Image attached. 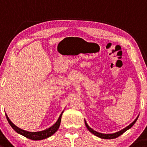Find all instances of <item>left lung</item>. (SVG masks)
Instances as JSON below:
<instances>
[{"instance_id": "1", "label": "left lung", "mask_w": 147, "mask_h": 147, "mask_svg": "<svg viewBox=\"0 0 147 147\" xmlns=\"http://www.w3.org/2000/svg\"><path fill=\"white\" fill-rule=\"evenodd\" d=\"M138 119V117H137L136 119L134 120V121H133V122H132L131 124L129 125V126H128L125 128H123V129L121 130L120 131L117 132V133H113V134H103V133H98V132L95 131L94 130H93L92 128H90V127L88 126V124H87L85 120V126H86V127L87 128V129L91 132L92 133H93L94 135H95L96 136L98 137V138H103V139H114V138H117V137L120 136L121 135H122L124 132H126L127 131V130L130 129V128H131V127L135 124V123L136 122V121Z\"/></svg>"}]
</instances>
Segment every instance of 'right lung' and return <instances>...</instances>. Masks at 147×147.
Listing matches in <instances>:
<instances>
[{"mask_svg":"<svg viewBox=\"0 0 147 147\" xmlns=\"http://www.w3.org/2000/svg\"><path fill=\"white\" fill-rule=\"evenodd\" d=\"M62 113H63V112L61 113V115H60V117H59L57 121H56V123H54L51 127L44 130V131H38V132H29L27 131H24V130L23 129H21V128H19V127H17L16 125H14V123L11 122V120L9 119V117H8L7 114H5V115H6V118H7L8 122H9V124H10L11 128H12L16 132V133L22 135V136L26 137V138H28V139H30L32 140H41L46 139V138H49V137L53 136V135L54 133L57 131V129H58L60 125L61 118H62Z\"/></svg>","mask_w":147,"mask_h":147,"instance_id":"right-lung-1","label":"right lung"}]
</instances>
